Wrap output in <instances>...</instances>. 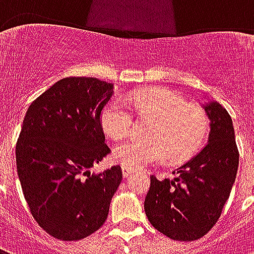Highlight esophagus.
Returning a JSON list of instances; mask_svg holds the SVG:
<instances>
[{"label": "esophagus", "instance_id": "obj_1", "mask_svg": "<svg viewBox=\"0 0 254 254\" xmlns=\"http://www.w3.org/2000/svg\"><path fill=\"white\" fill-rule=\"evenodd\" d=\"M134 173V170L133 169H130V167H127V166H122V176L125 177V178H127V177L130 176V174H133Z\"/></svg>", "mask_w": 254, "mask_h": 254}]
</instances>
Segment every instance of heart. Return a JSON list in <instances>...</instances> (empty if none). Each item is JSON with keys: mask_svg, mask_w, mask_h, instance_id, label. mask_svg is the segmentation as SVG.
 <instances>
[{"mask_svg": "<svg viewBox=\"0 0 254 254\" xmlns=\"http://www.w3.org/2000/svg\"><path fill=\"white\" fill-rule=\"evenodd\" d=\"M154 118L147 138L151 141H127L117 145L113 160L130 169L170 162H184L201 148L208 133V118L197 107L187 106L180 95L165 88L134 91L122 99L116 96L102 110V127L111 138L122 140L133 124V114Z\"/></svg>", "mask_w": 254, "mask_h": 254, "instance_id": "1", "label": "heart"}]
</instances>
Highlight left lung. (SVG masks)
I'll list each match as a JSON object with an SVG mask.
<instances>
[{
  "mask_svg": "<svg viewBox=\"0 0 254 254\" xmlns=\"http://www.w3.org/2000/svg\"><path fill=\"white\" fill-rule=\"evenodd\" d=\"M202 107L211 121L207 145L177 169L174 180L159 181L151 176L144 201L151 224L176 241H196L212 229L238 170L240 154L231 117L215 100H208Z\"/></svg>",
  "mask_w": 254,
  "mask_h": 254,
  "instance_id": "left-lung-1",
  "label": "left lung"
}]
</instances>
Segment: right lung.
<instances>
[{
	"mask_svg": "<svg viewBox=\"0 0 254 254\" xmlns=\"http://www.w3.org/2000/svg\"><path fill=\"white\" fill-rule=\"evenodd\" d=\"M111 96L113 84L65 77L25 113L16 144L17 176L34 219L57 240H83L99 230L122 181L120 166L89 170L110 154L100 114Z\"/></svg>",
	"mask_w": 254,
	"mask_h": 254,
	"instance_id": "add662e5",
	"label": "right lung"
}]
</instances>
